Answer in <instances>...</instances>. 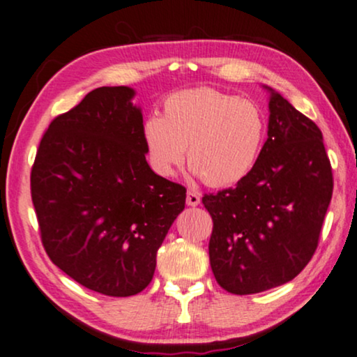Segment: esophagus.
<instances>
[{"label":"esophagus","mask_w":357,"mask_h":357,"mask_svg":"<svg viewBox=\"0 0 357 357\" xmlns=\"http://www.w3.org/2000/svg\"><path fill=\"white\" fill-rule=\"evenodd\" d=\"M201 203V195L199 192H197L196 190H188V192H186V204L188 206H192V208H195V206H197Z\"/></svg>","instance_id":"1"}]
</instances>
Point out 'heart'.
<instances>
[{"mask_svg":"<svg viewBox=\"0 0 357 357\" xmlns=\"http://www.w3.org/2000/svg\"><path fill=\"white\" fill-rule=\"evenodd\" d=\"M149 166L169 178L184 160L211 186H229L251 173L264 139V118L255 102L213 88L171 94L161 116L144 119Z\"/></svg>","mask_w":357,"mask_h":357,"instance_id":"obj_1","label":"heart"}]
</instances>
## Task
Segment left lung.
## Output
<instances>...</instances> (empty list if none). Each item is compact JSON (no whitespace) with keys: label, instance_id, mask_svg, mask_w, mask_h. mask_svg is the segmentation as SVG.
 I'll return each instance as SVG.
<instances>
[{"label":"left lung","instance_id":"1","mask_svg":"<svg viewBox=\"0 0 357 357\" xmlns=\"http://www.w3.org/2000/svg\"><path fill=\"white\" fill-rule=\"evenodd\" d=\"M269 91L268 139L252 171L234 188L204 195L213 218L209 263L227 293L255 294L291 281L319 241L333 196L323 132Z\"/></svg>","mask_w":357,"mask_h":357}]
</instances>
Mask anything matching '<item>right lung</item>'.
I'll return each mask as SVG.
<instances>
[{
    "label": "right lung",
    "instance_id": "obj_1",
    "mask_svg": "<svg viewBox=\"0 0 357 357\" xmlns=\"http://www.w3.org/2000/svg\"><path fill=\"white\" fill-rule=\"evenodd\" d=\"M135 89L102 86L43 135L31 197L50 259L105 296H135L151 282L156 252L186 203V188L146 161Z\"/></svg>",
    "mask_w": 357,
    "mask_h": 357
}]
</instances>
